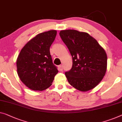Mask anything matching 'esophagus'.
Here are the masks:
<instances>
[{"label":"esophagus","mask_w":122,"mask_h":122,"mask_svg":"<svg viewBox=\"0 0 122 122\" xmlns=\"http://www.w3.org/2000/svg\"><path fill=\"white\" fill-rule=\"evenodd\" d=\"M59 70L60 71H63L62 65H60V66H59Z\"/></svg>","instance_id":"1"}]
</instances>
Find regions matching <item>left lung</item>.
<instances>
[{
    "label": "left lung",
    "mask_w": 122,
    "mask_h": 122,
    "mask_svg": "<svg viewBox=\"0 0 122 122\" xmlns=\"http://www.w3.org/2000/svg\"><path fill=\"white\" fill-rule=\"evenodd\" d=\"M59 34L72 57V68L65 72L69 83L81 92L95 88L106 72L105 50L87 33L68 30H61Z\"/></svg>",
    "instance_id": "obj_1"
}]
</instances>
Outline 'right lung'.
I'll list each match as a JSON object with an SVG mask.
<instances>
[{"label":"right lung","instance_id":"obj_1","mask_svg":"<svg viewBox=\"0 0 122 122\" xmlns=\"http://www.w3.org/2000/svg\"><path fill=\"white\" fill-rule=\"evenodd\" d=\"M56 34L55 30L38 34L25 45L18 56V75L23 84L33 90L48 88L59 72L50 52Z\"/></svg>","mask_w":122,"mask_h":122}]
</instances>
